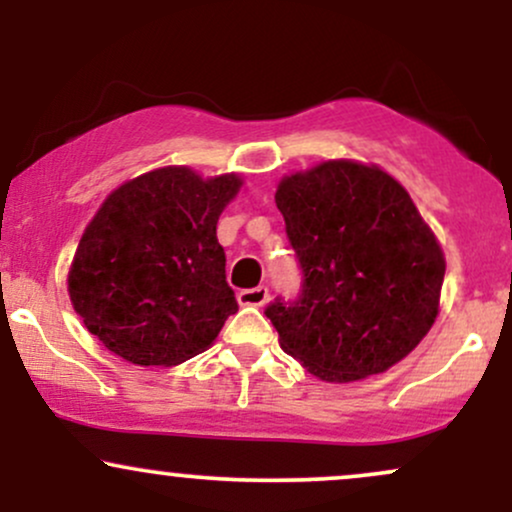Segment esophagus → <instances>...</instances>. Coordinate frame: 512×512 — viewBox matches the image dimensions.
<instances>
[{
  "label": "esophagus",
  "mask_w": 512,
  "mask_h": 512,
  "mask_svg": "<svg viewBox=\"0 0 512 512\" xmlns=\"http://www.w3.org/2000/svg\"><path fill=\"white\" fill-rule=\"evenodd\" d=\"M269 298V289L267 286H257V289H245L238 293V303L240 305H250V308H262Z\"/></svg>",
  "instance_id": "obj_1"
}]
</instances>
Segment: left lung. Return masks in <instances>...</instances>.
<instances>
[{
    "label": "left lung",
    "mask_w": 512,
    "mask_h": 512,
    "mask_svg": "<svg viewBox=\"0 0 512 512\" xmlns=\"http://www.w3.org/2000/svg\"><path fill=\"white\" fill-rule=\"evenodd\" d=\"M276 207L303 269L296 303L264 310L279 344L325 383L385 373L440 310L445 255L409 192L349 158L284 175Z\"/></svg>",
    "instance_id": "left-lung-1"
}]
</instances>
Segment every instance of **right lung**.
Returning a JSON list of instances; mask_svg holds the SVG:
<instances>
[{
  "label": "right lung",
  "mask_w": 512,
  "mask_h": 512,
  "mask_svg": "<svg viewBox=\"0 0 512 512\" xmlns=\"http://www.w3.org/2000/svg\"><path fill=\"white\" fill-rule=\"evenodd\" d=\"M240 187L238 173L166 166L105 197L67 276L76 315L105 349L170 368L214 344L238 310L216 223Z\"/></svg>",
  "instance_id": "obj_1"
}]
</instances>
